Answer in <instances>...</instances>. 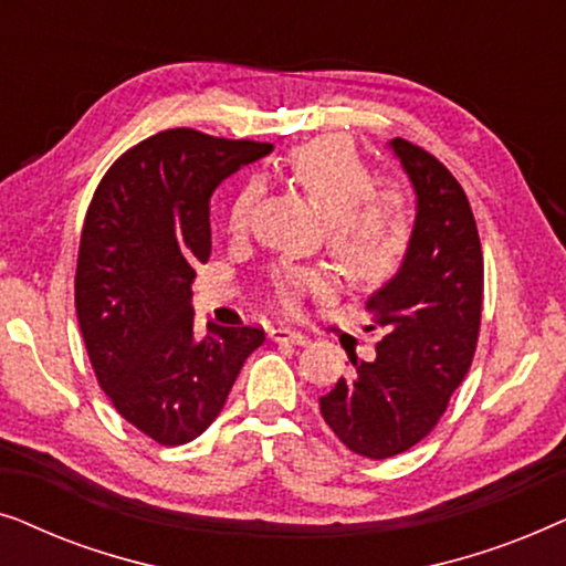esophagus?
Wrapping results in <instances>:
<instances>
[{
	"label": "esophagus",
	"instance_id": "esophagus-1",
	"mask_svg": "<svg viewBox=\"0 0 566 566\" xmlns=\"http://www.w3.org/2000/svg\"><path fill=\"white\" fill-rule=\"evenodd\" d=\"M270 337L275 339V343H293V345H306L308 337L304 335V332L293 329V327H275L270 329Z\"/></svg>",
	"mask_w": 566,
	"mask_h": 566
}]
</instances>
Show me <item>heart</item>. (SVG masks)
I'll return each mask as SVG.
<instances>
[{"mask_svg":"<svg viewBox=\"0 0 566 566\" xmlns=\"http://www.w3.org/2000/svg\"><path fill=\"white\" fill-rule=\"evenodd\" d=\"M281 167L327 219L329 250L355 281L381 283L394 275L412 237L407 200L394 188H374V175L350 142L314 138L289 151ZM258 198L260 185L254 180L231 196L223 213L231 237L244 234ZM270 289L277 304L296 308L308 293L327 291L329 275L319 268L281 265L270 275Z\"/></svg>","mask_w":566,"mask_h":566,"instance_id":"obj_1","label":"heart"}]
</instances>
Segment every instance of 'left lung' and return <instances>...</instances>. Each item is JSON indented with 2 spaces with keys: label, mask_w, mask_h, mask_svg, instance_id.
<instances>
[{
  "label": "left lung",
  "mask_w": 566,
  "mask_h": 566,
  "mask_svg": "<svg viewBox=\"0 0 566 566\" xmlns=\"http://www.w3.org/2000/svg\"><path fill=\"white\" fill-rule=\"evenodd\" d=\"M417 196L415 229L397 275L370 293L374 360L319 399L324 422L353 453L381 461L430 436L469 374L482 324L484 260L459 180L420 146L389 144Z\"/></svg>",
  "instance_id": "1"
}]
</instances>
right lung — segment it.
I'll list each match as a JSON object with an SVG mask.
<instances>
[{
  "mask_svg": "<svg viewBox=\"0 0 566 566\" xmlns=\"http://www.w3.org/2000/svg\"><path fill=\"white\" fill-rule=\"evenodd\" d=\"M273 144L192 128L144 138L113 161L84 219L76 319L97 384L159 446L196 440L227 405L260 327H192V277L211 254V196Z\"/></svg>",
  "mask_w": 566,
  "mask_h": 566,
  "instance_id": "right-lung-1",
  "label": "right lung"
}]
</instances>
